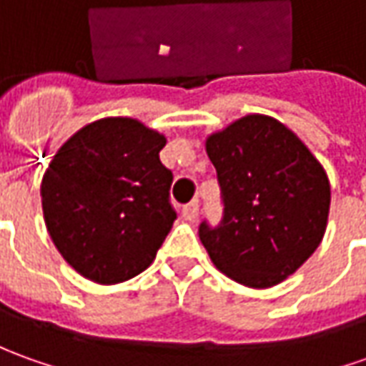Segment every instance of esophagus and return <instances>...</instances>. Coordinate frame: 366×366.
I'll use <instances>...</instances> for the list:
<instances>
[{
  "instance_id": "34e87169",
  "label": "esophagus",
  "mask_w": 366,
  "mask_h": 366,
  "mask_svg": "<svg viewBox=\"0 0 366 366\" xmlns=\"http://www.w3.org/2000/svg\"><path fill=\"white\" fill-rule=\"evenodd\" d=\"M198 214H200V206H198V202L186 204V206L182 208V216L186 218V220H196Z\"/></svg>"
}]
</instances>
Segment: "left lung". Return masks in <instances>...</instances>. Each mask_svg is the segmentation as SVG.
Masks as SVG:
<instances>
[{
    "mask_svg": "<svg viewBox=\"0 0 366 366\" xmlns=\"http://www.w3.org/2000/svg\"><path fill=\"white\" fill-rule=\"evenodd\" d=\"M220 184L222 220L198 226L218 270L250 288L290 277L319 248L330 206L329 178L287 126L246 116L206 140Z\"/></svg>",
    "mask_w": 366,
    "mask_h": 366,
    "instance_id": "8db88e82",
    "label": "left lung"
}]
</instances>
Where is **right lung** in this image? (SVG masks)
Instances as JSON below:
<instances>
[{
	"instance_id": "right-lung-1",
	"label": "right lung",
	"mask_w": 366,
	"mask_h": 366,
	"mask_svg": "<svg viewBox=\"0 0 366 366\" xmlns=\"http://www.w3.org/2000/svg\"><path fill=\"white\" fill-rule=\"evenodd\" d=\"M166 138L132 118L74 134L41 182L47 232L81 277L116 285L150 267L176 220Z\"/></svg>"
}]
</instances>
